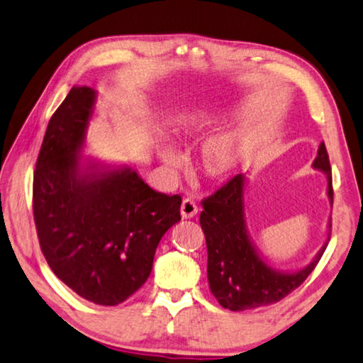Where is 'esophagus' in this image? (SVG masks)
<instances>
[{
	"mask_svg": "<svg viewBox=\"0 0 363 363\" xmlns=\"http://www.w3.org/2000/svg\"><path fill=\"white\" fill-rule=\"evenodd\" d=\"M199 213V206L195 205V202L192 199H184L181 203V216L184 220H191L195 215Z\"/></svg>",
	"mask_w": 363,
	"mask_h": 363,
	"instance_id": "1",
	"label": "esophagus"
}]
</instances>
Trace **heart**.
I'll list each match as a JSON object with an SVG mask.
<instances>
[{
    "label": "heart",
    "instance_id": "heart-1",
    "mask_svg": "<svg viewBox=\"0 0 363 363\" xmlns=\"http://www.w3.org/2000/svg\"><path fill=\"white\" fill-rule=\"evenodd\" d=\"M215 111L206 106L192 108L184 114L179 123V134L184 139H199L213 128ZM249 153V139L242 132H228L211 137L200 153V166L213 181L229 179L239 171ZM160 160L166 166H177L181 163V153L171 143H161Z\"/></svg>",
    "mask_w": 363,
    "mask_h": 363
}]
</instances>
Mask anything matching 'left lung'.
<instances>
[{
  "instance_id": "1",
  "label": "left lung",
  "mask_w": 363,
  "mask_h": 363,
  "mask_svg": "<svg viewBox=\"0 0 363 363\" xmlns=\"http://www.w3.org/2000/svg\"><path fill=\"white\" fill-rule=\"evenodd\" d=\"M312 166L326 176V195L333 206L331 166L325 143H320ZM247 174L234 176L215 195L203 200V211L200 213V226L208 250L206 274L210 291L221 307L233 312L278 302L301 286L323 255L331 228L330 220L326 242L306 267L294 272L273 268L257 249L247 226Z\"/></svg>"
}]
</instances>
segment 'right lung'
Listing matches in <instances>:
<instances>
[{"label": "right lung", "mask_w": 363, "mask_h": 363, "mask_svg": "<svg viewBox=\"0 0 363 363\" xmlns=\"http://www.w3.org/2000/svg\"><path fill=\"white\" fill-rule=\"evenodd\" d=\"M96 100V90L74 85L51 116L33 172V218L57 278L90 302L118 306L148 279L182 200L155 192L135 164L82 155Z\"/></svg>", "instance_id": "obj_1"}]
</instances>
